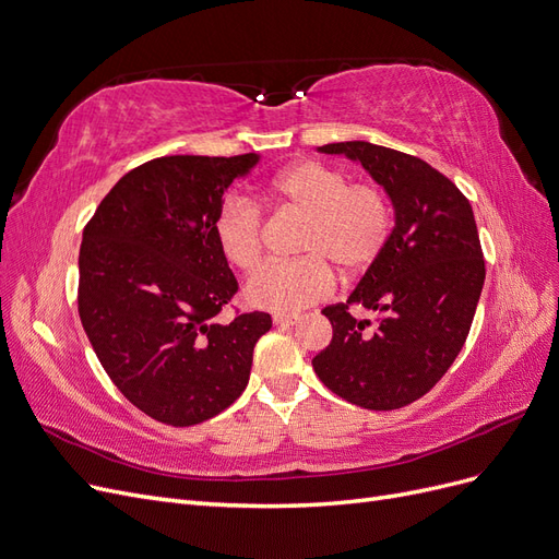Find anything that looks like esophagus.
I'll use <instances>...</instances> for the list:
<instances>
[{"label": "esophagus", "mask_w": 559, "mask_h": 559, "mask_svg": "<svg viewBox=\"0 0 559 559\" xmlns=\"http://www.w3.org/2000/svg\"><path fill=\"white\" fill-rule=\"evenodd\" d=\"M297 322H299V316H274L276 326H290V324H297Z\"/></svg>", "instance_id": "esophagus-1"}]
</instances>
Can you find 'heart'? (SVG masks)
<instances>
[{"label": "heart", "mask_w": 559, "mask_h": 559, "mask_svg": "<svg viewBox=\"0 0 559 559\" xmlns=\"http://www.w3.org/2000/svg\"><path fill=\"white\" fill-rule=\"evenodd\" d=\"M269 193L285 210L306 216L299 241L304 258L262 264L243 287L251 306L295 313L332 293V266L345 276H359L382 255L391 235V210L378 186L349 183L347 173L336 165L308 158L278 173ZM262 235L258 202L243 195L225 198L214 218L223 258L248 272L262 258Z\"/></svg>", "instance_id": "1"}]
</instances>
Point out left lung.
Segmentation results:
<instances>
[{
  "label": "left lung",
  "mask_w": 559,
  "mask_h": 559,
  "mask_svg": "<svg viewBox=\"0 0 559 559\" xmlns=\"http://www.w3.org/2000/svg\"><path fill=\"white\" fill-rule=\"evenodd\" d=\"M318 152L364 165L394 204V230L347 301L322 311L334 336L313 368L347 403L399 409L428 394L465 345L486 278L477 223L456 183L417 156L364 140ZM355 302L379 322L349 317Z\"/></svg>",
  "instance_id": "1"
}]
</instances>
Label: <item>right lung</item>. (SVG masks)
Returning <instances> with one entry per match:
<instances>
[{
  "mask_svg": "<svg viewBox=\"0 0 559 559\" xmlns=\"http://www.w3.org/2000/svg\"><path fill=\"white\" fill-rule=\"evenodd\" d=\"M260 154L160 156L100 200L80 246L78 313L115 386L144 415L195 426L248 384L253 347L272 316L218 322L239 290L214 239L230 183Z\"/></svg>",
  "mask_w": 559,
  "mask_h": 559,
  "instance_id": "add662e5",
  "label": "right lung"
}]
</instances>
